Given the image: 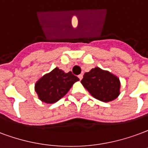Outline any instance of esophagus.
<instances>
[{
    "mask_svg": "<svg viewBox=\"0 0 148 148\" xmlns=\"http://www.w3.org/2000/svg\"><path fill=\"white\" fill-rule=\"evenodd\" d=\"M78 78H79L80 80H82L83 78V74H79V75H78Z\"/></svg>",
    "mask_w": 148,
    "mask_h": 148,
    "instance_id": "esophagus-1",
    "label": "esophagus"
}]
</instances>
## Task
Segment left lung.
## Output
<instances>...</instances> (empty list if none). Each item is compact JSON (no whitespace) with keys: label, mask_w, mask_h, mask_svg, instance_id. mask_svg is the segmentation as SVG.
Listing matches in <instances>:
<instances>
[{"label":"left lung","mask_w":148,"mask_h":148,"mask_svg":"<svg viewBox=\"0 0 148 148\" xmlns=\"http://www.w3.org/2000/svg\"><path fill=\"white\" fill-rule=\"evenodd\" d=\"M81 83L91 96L102 102L113 101L120 95L121 82L119 77L98 66L86 72Z\"/></svg>","instance_id":"1"}]
</instances>
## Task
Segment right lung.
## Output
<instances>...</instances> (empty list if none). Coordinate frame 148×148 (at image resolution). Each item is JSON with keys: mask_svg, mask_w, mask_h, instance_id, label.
I'll return each instance as SVG.
<instances>
[{"mask_svg": "<svg viewBox=\"0 0 148 148\" xmlns=\"http://www.w3.org/2000/svg\"><path fill=\"white\" fill-rule=\"evenodd\" d=\"M77 81L79 78L71 71L65 73L59 67H56L35 83L34 90L40 101L54 103L63 98Z\"/></svg>", "mask_w": 148, "mask_h": 148, "instance_id": "right-lung-1", "label": "right lung"}]
</instances>
